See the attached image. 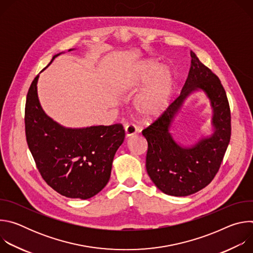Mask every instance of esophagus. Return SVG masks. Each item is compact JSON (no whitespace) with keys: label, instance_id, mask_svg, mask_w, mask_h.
<instances>
[{"label":"esophagus","instance_id":"esophagus-1","mask_svg":"<svg viewBox=\"0 0 253 253\" xmlns=\"http://www.w3.org/2000/svg\"><path fill=\"white\" fill-rule=\"evenodd\" d=\"M137 131H138L137 127H136L134 124H132V123H129V124H127V125L125 126V132H126V136H127V137L136 134Z\"/></svg>","mask_w":253,"mask_h":253}]
</instances>
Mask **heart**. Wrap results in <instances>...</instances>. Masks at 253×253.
Instances as JSON below:
<instances>
[{"label": "heart", "mask_w": 253, "mask_h": 253, "mask_svg": "<svg viewBox=\"0 0 253 253\" xmlns=\"http://www.w3.org/2000/svg\"><path fill=\"white\" fill-rule=\"evenodd\" d=\"M156 62H147L141 66L134 77L125 83L126 89L140 87L152 83L144 91L137 102L138 110L145 116L160 115L169 104L173 89V77L168 70H162Z\"/></svg>", "instance_id": "obj_1"}]
</instances>
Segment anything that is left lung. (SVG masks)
<instances>
[{"label":"left lung","instance_id":"left-lung-1","mask_svg":"<svg viewBox=\"0 0 253 253\" xmlns=\"http://www.w3.org/2000/svg\"><path fill=\"white\" fill-rule=\"evenodd\" d=\"M191 67L180 95L166 110L142 131L148 143L146 170L163 193L187 196L207 186L217 174L231 136V115L226 92L213 72L190 52ZM206 92L213 109L215 128L211 137L192 148H181L169 132L170 121L183 101L193 90Z\"/></svg>","mask_w":253,"mask_h":253}]
</instances>
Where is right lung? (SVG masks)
Returning <instances> with one entry per match:
<instances>
[{"instance_id": "1", "label": "right lung", "mask_w": 253, "mask_h": 253, "mask_svg": "<svg viewBox=\"0 0 253 253\" xmlns=\"http://www.w3.org/2000/svg\"><path fill=\"white\" fill-rule=\"evenodd\" d=\"M38 78L35 77L29 88L25 107L26 139L36 166L46 183L61 195L91 198L109 181L125 130L120 123L80 129L59 125L40 105Z\"/></svg>"}]
</instances>
